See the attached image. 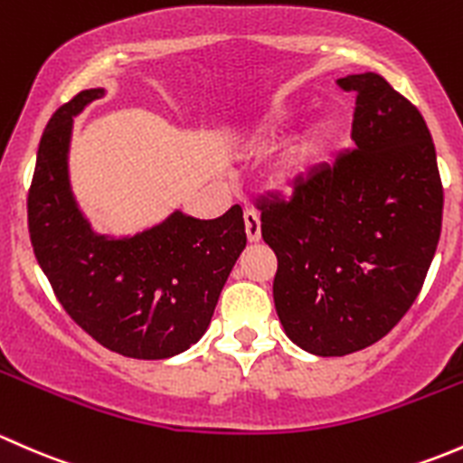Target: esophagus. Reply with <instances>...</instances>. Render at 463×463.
<instances>
[{"label": "esophagus", "instance_id": "34e87169", "mask_svg": "<svg viewBox=\"0 0 463 463\" xmlns=\"http://www.w3.org/2000/svg\"><path fill=\"white\" fill-rule=\"evenodd\" d=\"M245 232L250 242H259L260 241V218L254 209H247L245 212Z\"/></svg>", "mask_w": 463, "mask_h": 463}]
</instances>
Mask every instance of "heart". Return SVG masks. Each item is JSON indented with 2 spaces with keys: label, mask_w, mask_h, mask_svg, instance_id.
<instances>
[{
  "label": "heart",
  "mask_w": 463,
  "mask_h": 463,
  "mask_svg": "<svg viewBox=\"0 0 463 463\" xmlns=\"http://www.w3.org/2000/svg\"><path fill=\"white\" fill-rule=\"evenodd\" d=\"M318 156H321V149H318V140L307 142V145H305L303 149L298 151L297 156H294L292 162H289L288 171H285V178L292 180V183H294V180L307 175L309 171H312V166L317 165Z\"/></svg>",
  "instance_id": "b5f03b06"
}]
</instances>
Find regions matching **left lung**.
I'll list each match as a JSON object with an SVG mask.
<instances>
[{"label": "left lung", "instance_id": "obj_1", "mask_svg": "<svg viewBox=\"0 0 463 463\" xmlns=\"http://www.w3.org/2000/svg\"><path fill=\"white\" fill-rule=\"evenodd\" d=\"M354 90V149L263 198L260 232L274 250V305L285 335L318 356L379 341L406 317L437 251L444 213L426 120L381 75L336 80Z\"/></svg>", "mask_w": 463, "mask_h": 463}]
</instances>
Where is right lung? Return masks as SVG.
<instances>
[{
    "mask_svg": "<svg viewBox=\"0 0 463 463\" xmlns=\"http://www.w3.org/2000/svg\"><path fill=\"white\" fill-rule=\"evenodd\" d=\"M102 89L80 90L44 128L28 189V233L57 301L99 345L131 359H169L209 327L247 233L242 209L198 221L175 212L131 238L98 236L69 187L71 127Z\"/></svg>",
    "mask_w": 463,
    "mask_h": 463,
    "instance_id": "add662e5",
    "label": "right lung"
}]
</instances>
